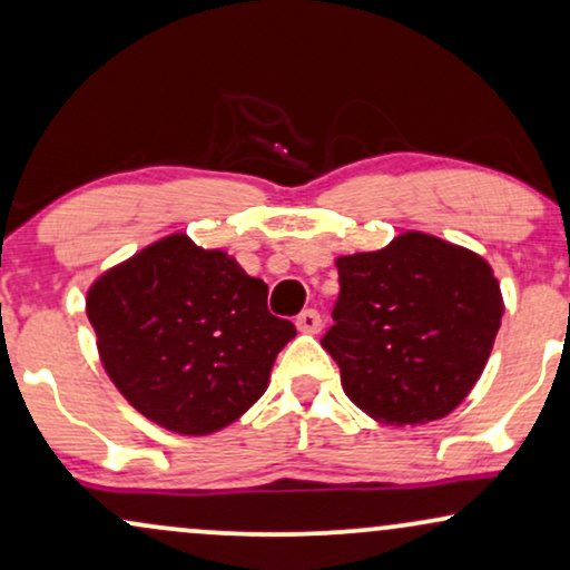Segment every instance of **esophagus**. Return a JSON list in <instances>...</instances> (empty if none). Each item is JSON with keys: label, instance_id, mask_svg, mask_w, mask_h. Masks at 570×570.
I'll use <instances>...</instances> for the list:
<instances>
[{"label": "esophagus", "instance_id": "esophagus-1", "mask_svg": "<svg viewBox=\"0 0 570 570\" xmlns=\"http://www.w3.org/2000/svg\"><path fill=\"white\" fill-rule=\"evenodd\" d=\"M294 323H297V328L302 331V334H318L321 326H323L318 309H305V313L297 315V321H294Z\"/></svg>", "mask_w": 570, "mask_h": 570}]
</instances>
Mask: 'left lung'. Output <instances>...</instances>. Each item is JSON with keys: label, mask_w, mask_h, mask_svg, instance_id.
I'll return each instance as SVG.
<instances>
[{"label": "left lung", "mask_w": 570, "mask_h": 570, "mask_svg": "<svg viewBox=\"0 0 570 570\" xmlns=\"http://www.w3.org/2000/svg\"><path fill=\"white\" fill-rule=\"evenodd\" d=\"M336 268L342 292L321 344L347 397L394 426L450 415L484 371L505 309L489 263L407 232Z\"/></svg>", "instance_id": "obj_1"}]
</instances>
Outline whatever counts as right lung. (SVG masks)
<instances>
[{
  "mask_svg": "<svg viewBox=\"0 0 570 570\" xmlns=\"http://www.w3.org/2000/svg\"><path fill=\"white\" fill-rule=\"evenodd\" d=\"M86 315L107 376L157 426L213 434L263 397L297 328L220 249L173 234L94 281Z\"/></svg>",
  "mask_w": 570,
  "mask_h": 570,
  "instance_id": "1",
  "label": "right lung"
}]
</instances>
